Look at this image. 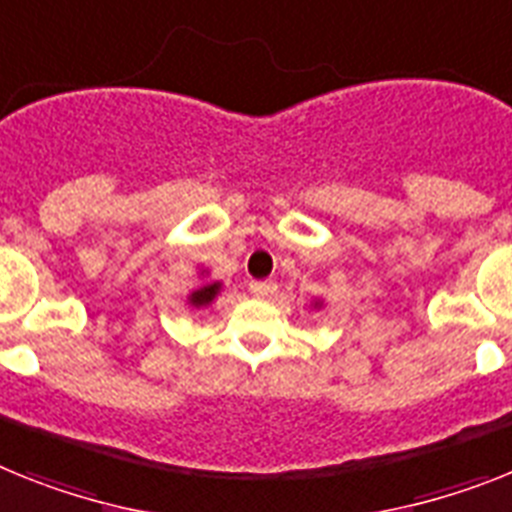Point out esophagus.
I'll use <instances>...</instances> for the list:
<instances>
[{
	"label": "esophagus",
	"mask_w": 512,
	"mask_h": 512,
	"mask_svg": "<svg viewBox=\"0 0 512 512\" xmlns=\"http://www.w3.org/2000/svg\"><path fill=\"white\" fill-rule=\"evenodd\" d=\"M276 283L273 281H252L249 283V291H252V294L255 296H260V299H268V296H273L276 294Z\"/></svg>",
	"instance_id": "esophagus-1"
}]
</instances>
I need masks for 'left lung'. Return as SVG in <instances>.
Returning a JSON list of instances; mask_svg holds the SVG:
<instances>
[{"instance_id": "left-lung-1", "label": "left lung", "mask_w": 512, "mask_h": 512, "mask_svg": "<svg viewBox=\"0 0 512 512\" xmlns=\"http://www.w3.org/2000/svg\"><path fill=\"white\" fill-rule=\"evenodd\" d=\"M312 307H315V309H322V299H312Z\"/></svg>"}]
</instances>
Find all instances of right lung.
Here are the masks:
<instances>
[{
	"label": "right lung",
	"mask_w": 512,
	"mask_h": 512,
	"mask_svg": "<svg viewBox=\"0 0 512 512\" xmlns=\"http://www.w3.org/2000/svg\"><path fill=\"white\" fill-rule=\"evenodd\" d=\"M197 281H200V283H197L195 289L187 294V304H190V307H195V309H208L210 304L216 302L218 294L223 291V283L213 281V278H210V270H205V268L197 273Z\"/></svg>",
	"instance_id": "add662e5"
}]
</instances>
